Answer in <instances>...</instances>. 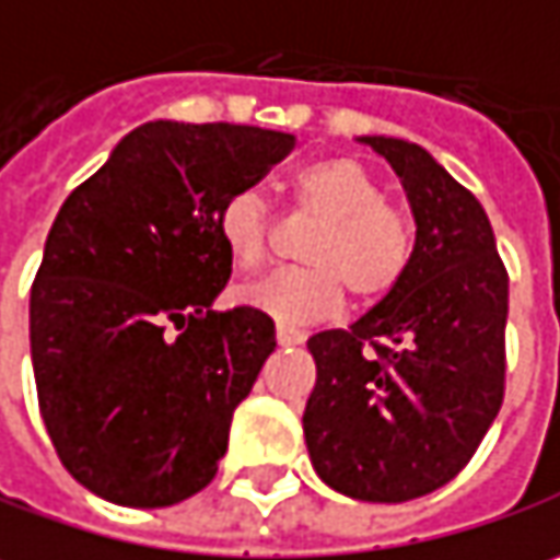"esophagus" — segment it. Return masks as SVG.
I'll use <instances>...</instances> for the list:
<instances>
[{"label":"esophagus","mask_w":560,"mask_h":560,"mask_svg":"<svg viewBox=\"0 0 560 560\" xmlns=\"http://www.w3.org/2000/svg\"><path fill=\"white\" fill-rule=\"evenodd\" d=\"M276 339H279V346H301V342L307 339V332L298 329V326L279 323V326H276Z\"/></svg>","instance_id":"34e87169"}]
</instances>
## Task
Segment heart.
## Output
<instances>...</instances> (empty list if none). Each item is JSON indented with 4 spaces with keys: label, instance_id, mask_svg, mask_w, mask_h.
Masks as SVG:
<instances>
[{
    "label": "heart",
    "instance_id": "1",
    "mask_svg": "<svg viewBox=\"0 0 560 560\" xmlns=\"http://www.w3.org/2000/svg\"><path fill=\"white\" fill-rule=\"evenodd\" d=\"M298 212L319 224L304 244L307 266H284L241 288V301L288 323L326 319L342 307L346 291L354 304L386 301L409 279L418 256V224L409 209L386 199L383 183L348 154L301 164L291 180ZM218 244L241 272H256L272 237V209L253 189L231 192L214 212Z\"/></svg>",
    "mask_w": 560,
    "mask_h": 560
}]
</instances>
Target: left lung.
Segmentation results:
<instances>
[{
  "instance_id": "1",
  "label": "left lung",
  "mask_w": 560,
  "mask_h": 560,
  "mask_svg": "<svg viewBox=\"0 0 560 560\" xmlns=\"http://www.w3.org/2000/svg\"><path fill=\"white\" fill-rule=\"evenodd\" d=\"M371 142L406 183L418 256L351 329L311 336L304 438L313 469L358 501L402 504L456 478L508 383V266L488 214L424 149Z\"/></svg>"
}]
</instances>
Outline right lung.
Listing matches in <instances>:
<instances>
[{"mask_svg": "<svg viewBox=\"0 0 560 560\" xmlns=\"http://www.w3.org/2000/svg\"><path fill=\"white\" fill-rule=\"evenodd\" d=\"M291 149L288 132L158 119L62 202L31 284V361L56 456L97 498L171 508L218 472L276 323L212 307L231 279L214 212Z\"/></svg>", "mask_w": 560, "mask_h": 560, "instance_id": "right-lung-1", "label": "right lung"}]
</instances>
